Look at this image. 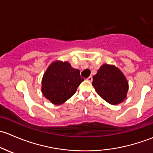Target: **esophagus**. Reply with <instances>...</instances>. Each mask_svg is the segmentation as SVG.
<instances>
[{"mask_svg": "<svg viewBox=\"0 0 153 153\" xmlns=\"http://www.w3.org/2000/svg\"><path fill=\"white\" fill-rule=\"evenodd\" d=\"M87 80H88V81H89V82H92V80H93V77L91 76H90L88 77V78L87 79Z\"/></svg>", "mask_w": 153, "mask_h": 153, "instance_id": "obj_1", "label": "esophagus"}]
</instances>
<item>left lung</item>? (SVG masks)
<instances>
[{
  "label": "left lung",
  "instance_id": "8db88e82",
  "mask_svg": "<svg viewBox=\"0 0 153 153\" xmlns=\"http://www.w3.org/2000/svg\"><path fill=\"white\" fill-rule=\"evenodd\" d=\"M92 85L97 94L111 105L122 103L127 97L128 82L116 66L104 64L93 76Z\"/></svg>",
  "mask_w": 153,
  "mask_h": 153
}]
</instances>
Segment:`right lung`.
<instances>
[{
  "instance_id": "add662e5",
  "label": "right lung",
  "mask_w": 153,
  "mask_h": 153,
  "mask_svg": "<svg viewBox=\"0 0 153 153\" xmlns=\"http://www.w3.org/2000/svg\"><path fill=\"white\" fill-rule=\"evenodd\" d=\"M82 81L79 70L72 68L68 62L55 61L42 77V94L51 103L61 105L76 93Z\"/></svg>"
}]
</instances>
